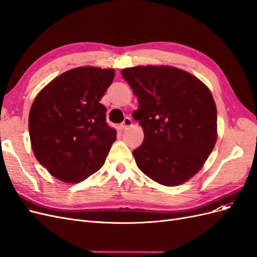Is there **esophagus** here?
<instances>
[{
    "mask_svg": "<svg viewBox=\"0 0 257 257\" xmlns=\"http://www.w3.org/2000/svg\"><path fill=\"white\" fill-rule=\"evenodd\" d=\"M132 125H133V121H132V119L131 118H125L121 124V127L122 128H128Z\"/></svg>",
    "mask_w": 257,
    "mask_h": 257,
    "instance_id": "34e87169",
    "label": "esophagus"
}]
</instances>
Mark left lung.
I'll return each instance as SVG.
<instances>
[{
    "label": "left lung",
    "instance_id": "left-lung-1",
    "mask_svg": "<svg viewBox=\"0 0 257 257\" xmlns=\"http://www.w3.org/2000/svg\"><path fill=\"white\" fill-rule=\"evenodd\" d=\"M123 78L138 99L133 118L144 143L133 151L138 168L165 186H177L203 168L217 138V112L207 85L169 65L124 68Z\"/></svg>",
    "mask_w": 257,
    "mask_h": 257
}]
</instances>
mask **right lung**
Masks as SVG:
<instances>
[{"label":"right lung","instance_id":"1","mask_svg":"<svg viewBox=\"0 0 257 257\" xmlns=\"http://www.w3.org/2000/svg\"><path fill=\"white\" fill-rule=\"evenodd\" d=\"M114 78L113 68L80 66L59 75L31 106V147L40 164L66 183H78L104 165L116 132L99 103Z\"/></svg>","mask_w":257,"mask_h":257}]
</instances>
